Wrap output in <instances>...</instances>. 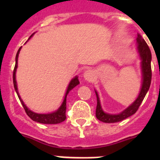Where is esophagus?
Listing matches in <instances>:
<instances>
[{
  "instance_id": "34e87169",
  "label": "esophagus",
  "mask_w": 160,
  "mask_h": 160,
  "mask_svg": "<svg viewBox=\"0 0 160 160\" xmlns=\"http://www.w3.org/2000/svg\"><path fill=\"white\" fill-rule=\"evenodd\" d=\"M83 78H84V80L88 81V82H92L94 81L95 79V75L94 71L90 70H86L84 74H83Z\"/></svg>"
}]
</instances>
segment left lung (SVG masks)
Segmentation results:
<instances>
[{
  "label": "left lung",
  "mask_w": 160,
  "mask_h": 160,
  "mask_svg": "<svg viewBox=\"0 0 160 160\" xmlns=\"http://www.w3.org/2000/svg\"><path fill=\"white\" fill-rule=\"evenodd\" d=\"M137 52L139 54V56L140 58V67H141L142 73V83L140 91L139 93L138 97L131 105L128 106L123 111L119 113V114H109L103 110L101 104H100V100L98 95V92L95 90L96 98H97V106H96V111H95V115L99 120L104 122V123H116L124 120L127 119L128 117L131 116L135 112L138 110L139 105H141L142 101L145 97L147 92L149 89L150 84H151V59L152 55L149 46L146 44L144 39L141 38V36L138 35L137 37Z\"/></svg>",
  "instance_id": "left-lung-1"
}]
</instances>
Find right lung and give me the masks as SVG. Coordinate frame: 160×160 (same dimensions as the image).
<instances>
[{
	"instance_id": "obj_1",
	"label": "right lung",
	"mask_w": 160,
	"mask_h": 160,
	"mask_svg": "<svg viewBox=\"0 0 160 160\" xmlns=\"http://www.w3.org/2000/svg\"><path fill=\"white\" fill-rule=\"evenodd\" d=\"M34 34L35 33L32 34V35L29 37L28 40H30V39L34 36ZM21 47H20V49L18 50L17 54H16V65H15V68H14L13 71V83L14 88H15V90H16V94L18 95L19 100L21 101V105H23L24 109L26 110L27 115H28L32 120H34V121L38 122V123H41V124H55L61 123V122H63L65 119H66V116H65V110H66V97H67V95L69 94V92H70V90H72L73 88H75L76 85H78L80 84L78 76L77 75L75 76L72 80H70V82L69 83L67 90H66V92H65L64 100H63L62 104H61V105L59 107V109H58L57 110H55V111L54 112H51V113H48V114H38V113L33 112L25 105V103L23 102V100H21V96H20V94H19L18 92V87H17V82H16V73L17 66H18V56L19 54H20V51H21Z\"/></svg>"
}]
</instances>
